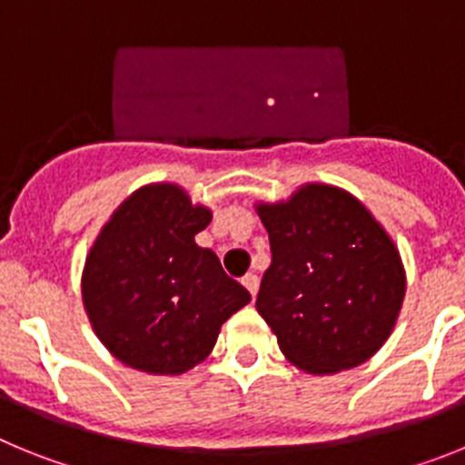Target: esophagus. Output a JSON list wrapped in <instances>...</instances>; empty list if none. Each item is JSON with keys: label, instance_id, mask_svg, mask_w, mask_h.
<instances>
[{"label": "esophagus", "instance_id": "34e87169", "mask_svg": "<svg viewBox=\"0 0 465 465\" xmlns=\"http://www.w3.org/2000/svg\"><path fill=\"white\" fill-rule=\"evenodd\" d=\"M242 283H244V286H246V291H249V293H252V298H256V293H258V286H261V279H258V274L249 272V274H246L244 279H242Z\"/></svg>", "mask_w": 465, "mask_h": 465}]
</instances>
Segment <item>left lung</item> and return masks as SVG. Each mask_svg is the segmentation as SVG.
I'll use <instances>...</instances> for the list:
<instances>
[{"label":"left lung","mask_w":465,"mask_h":465,"mask_svg":"<svg viewBox=\"0 0 465 465\" xmlns=\"http://www.w3.org/2000/svg\"><path fill=\"white\" fill-rule=\"evenodd\" d=\"M272 262L256 298L282 354L312 375L365 363L389 340L405 298L401 253L351 193L305 183L256 204Z\"/></svg>","instance_id":"obj_1"}]
</instances>
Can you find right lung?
Listing matches in <instances>:
<instances>
[{"mask_svg": "<svg viewBox=\"0 0 465 465\" xmlns=\"http://www.w3.org/2000/svg\"><path fill=\"white\" fill-rule=\"evenodd\" d=\"M212 212L176 183H149L111 213L85 258L81 293L94 335L121 363L182 375L252 300L195 235Z\"/></svg>", "mask_w": 465, "mask_h": 465, "instance_id": "1", "label": "right lung"}]
</instances>
